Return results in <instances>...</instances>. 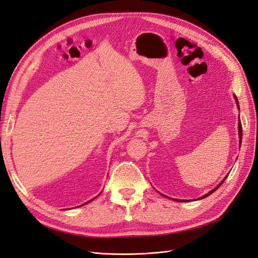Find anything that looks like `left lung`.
Segmentation results:
<instances>
[{
	"label": "left lung",
	"instance_id": "8db88e82",
	"mask_svg": "<svg viewBox=\"0 0 258 258\" xmlns=\"http://www.w3.org/2000/svg\"><path fill=\"white\" fill-rule=\"evenodd\" d=\"M234 99H235V101H236V104H237V107H238V109H240L239 108V102H238V100H237V98H236V95L234 94ZM238 135H239V149H240V146H241V139H242V126H241V122H240V117H239V120H238ZM226 177H227V175L221 180L220 183H219L213 190H211V191H209L208 194H206V195H204V196H202L201 198H198V199H196V200H201V199H204V198H206V197H208V196H211L214 191H216V190L220 187L222 184H223V182L224 180L226 179ZM163 195V194H161ZM164 196V195H163ZM164 197H166V198H168V199H171V198H169V197H167V196H164ZM172 200H174V201H176V202H186V201H188V200H178V199H172ZM192 201V200H191Z\"/></svg>",
	"mask_w": 258,
	"mask_h": 258
}]
</instances>
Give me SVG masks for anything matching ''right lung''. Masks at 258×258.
<instances>
[{
  "label": "right lung",
  "instance_id": "add662e5",
  "mask_svg": "<svg viewBox=\"0 0 258 258\" xmlns=\"http://www.w3.org/2000/svg\"><path fill=\"white\" fill-rule=\"evenodd\" d=\"M95 198H97V197H95ZM95 198H93V199H92V200H94V199H95ZM92 200H90V201H88V202H86V203H84V204H82V205H81V206H83V205H85V204H87V203H89V202H91V201H92Z\"/></svg>",
  "mask_w": 258,
  "mask_h": 258
}]
</instances>
